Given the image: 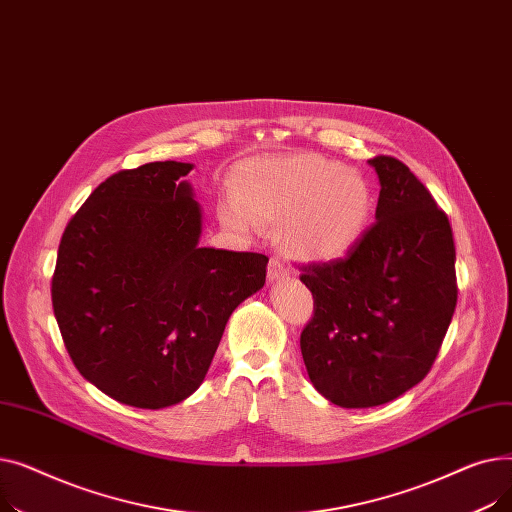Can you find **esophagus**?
I'll return each instance as SVG.
<instances>
[{
  "instance_id": "34e87169",
  "label": "esophagus",
  "mask_w": 512,
  "mask_h": 512,
  "mask_svg": "<svg viewBox=\"0 0 512 512\" xmlns=\"http://www.w3.org/2000/svg\"><path fill=\"white\" fill-rule=\"evenodd\" d=\"M288 274H290V267L284 259H280V257L270 259V265H267V280L278 282V280L286 278Z\"/></svg>"
}]
</instances>
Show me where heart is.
Instances as JSON below:
<instances>
[{
	"label": "heart",
	"mask_w": 512,
	"mask_h": 512,
	"mask_svg": "<svg viewBox=\"0 0 512 512\" xmlns=\"http://www.w3.org/2000/svg\"><path fill=\"white\" fill-rule=\"evenodd\" d=\"M371 209L365 176L315 153L249 161L236 172L234 197L218 205L222 224L240 234L284 226L288 251L305 261L346 255L365 234Z\"/></svg>",
	"instance_id": "obj_1"
}]
</instances>
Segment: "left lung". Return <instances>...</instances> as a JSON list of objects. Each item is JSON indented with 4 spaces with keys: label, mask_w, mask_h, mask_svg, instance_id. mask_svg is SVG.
<instances>
[{
    "label": "left lung",
    "mask_w": 512,
    "mask_h": 512,
    "mask_svg": "<svg viewBox=\"0 0 512 512\" xmlns=\"http://www.w3.org/2000/svg\"><path fill=\"white\" fill-rule=\"evenodd\" d=\"M375 224L342 259L303 267L315 315L301 353L315 390L344 409L378 407L434 365L456 307L446 213L402 161L378 155Z\"/></svg>",
    "instance_id": "1"
}]
</instances>
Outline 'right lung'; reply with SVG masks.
Segmentation results:
<instances>
[{
  "mask_svg": "<svg viewBox=\"0 0 512 512\" xmlns=\"http://www.w3.org/2000/svg\"><path fill=\"white\" fill-rule=\"evenodd\" d=\"M153 161L101 182L64 230L51 301L80 375L139 409H166L205 380L232 311L263 288L267 259L201 247L184 176Z\"/></svg>",
  "mask_w": 512,
  "mask_h": 512,
  "instance_id": "add662e5",
  "label": "right lung"
}]
</instances>
